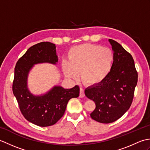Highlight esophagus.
I'll use <instances>...</instances> for the list:
<instances>
[{"label":"esophagus","instance_id":"esophagus-1","mask_svg":"<svg viewBox=\"0 0 150 150\" xmlns=\"http://www.w3.org/2000/svg\"><path fill=\"white\" fill-rule=\"evenodd\" d=\"M85 96V94H84V90L82 88L80 89V94H79V97L81 98L84 97Z\"/></svg>","mask_w":150,"mask_h":150}]
</instances>
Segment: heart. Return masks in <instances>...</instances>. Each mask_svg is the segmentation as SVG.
Segmentation results:
<instances>
[{"instance_id":"heart-1","label":"heart","mask_w":150,"mask_h":150,"mask_svg":"<svg viewBox=\"0 0 150 150\" xmlns=\"http://www.w3.org/2000/svg\"><path fill=\"white\" fill-rule=\"evenodd\" d=\"M113 60V52L108 47L82 44L69 50L68 60L62 62V69L68 78L76 79L80 73L82 82L94 86L100 84L110 74Z\"/></svg>"}]
</instances>
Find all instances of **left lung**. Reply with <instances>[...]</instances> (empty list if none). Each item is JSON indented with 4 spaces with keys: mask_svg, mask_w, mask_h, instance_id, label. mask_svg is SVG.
Here are the masks:
<instances>
[{
    "mask_svg": "<svg viewBox=\"0 0 150 150\" xmlns=\"http://www.w3.org/2000/svg\"><path fill=\"white\" fill-rule=\"evenodd\" d=\"M113 52L111 71L100 84L88 87L85 95L96 105L91 117L98 122H113L128 110L132 103L138 73L131 54L116 41L109 39Z\"/></svg>",
    "mask_w": 150,
    "mask_h": 150,
    "instance_id": "1",
    "label": "left lung"
}]
</instances>
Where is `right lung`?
Listing matches in <instances>:
<instances>
[{
	"mask_svg": "<svg viewBox=\"0 0 150 150\" xmlns=\"http://www.w3.org/2000/svg\"><path fill=\"white\" fill-rule=\"evenodd\" d=\"M55 48V44L49 42L33 45L18 59L15 68L12 90L21 113L29 122L41 127L55 124L64 114L68 101L79 96L77 85L71 89L55 86L42 95H34L28 90V76L33 65L58 62Z\"/></svg>",
	"mask_w": 150,
	"mask_h": 150,
	"instance_id": "right-lung-1",
	"label": "right lung"
}]
</instances>
